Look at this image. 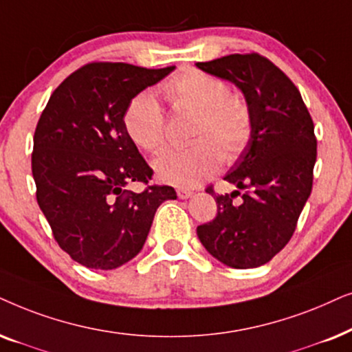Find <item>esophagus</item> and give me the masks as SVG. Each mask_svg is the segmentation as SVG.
Wrapping results in <instances>:
<instances>
[{
	"label": "esophagus",
	"mask_w": 352,
	"mask_h": 352,
	"mask_svg": "<svg viewBox=\"0 0 352 352\" xmlns=\"http://www.w3.org/2000/svg\"><path fill=\"white\" fill-rule=\"evenodd\" d=\"M191 195H193V191H191V190H186V188H179V190H177V196H179L180 199L190 198Z\"/></svg>",
	"instance_id": "esophagus-1"
}]
</instances>
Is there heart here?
Returning <instances> with one entry per match:
<instances>
[{"mask_svg":"<svg viewBox=\"0 0 352 352\" xmlns=\"http://www.w3.org/2000/svg\"><path fill=\"white\" fill-rule=\"evenodd\" d=\"M164 96L177 111L198 112L188 148L167 149L154 161L157 177L177 186H195L217 172L222 162H235L252 137V111L217 75L185 69L162 85ZM125 132L148 153L166 144L167 122L154 95L143 91L124 112Z\"/></svg>","mask_w":352,"mask_h":352,"instance_id":"1","label":"heart"}]
</instances>
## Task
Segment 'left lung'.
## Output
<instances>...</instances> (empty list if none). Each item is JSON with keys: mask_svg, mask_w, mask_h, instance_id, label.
Segmentation results:
<instances>
[{"mask_svg": "<svg viewBox=\"0 0 352 352\" xmlns=\"http://www.w3.org/2000/svg\"><path fill=\"white\" fill-rule=\"evenodd\" d=\"M196 65L235 83L252 111L251 142L225 175L238 190L219 195L212 185L206 188L217 203V215L196 228L198 238L225 265H264L292 240L311 195L317 159L312 117L287 74L259 53ZM240 194L242 199L233 201Z\"/></svg>", "mask_w": 352, "mask_h": 352, "instance_id": "left-lung-1", "label": "left lung"}]
</instances>
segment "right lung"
Segmentation results:
<instances>
[{
	"instance_id": "add662e5",
	"label": "right lung",
	"mask_w": 352,
	"mask_h": 352,
	"mask_svg": "<svg viewBox=\"0 0 352 352\" xmlns=\"http://www.w3.org/2000/svg\"><path fill=\"white\" fill-rule=\"evenodd\" d=\"M127 63H88L51 95L34 135L36 201L60 250L88 269L112 270L142 251L172 186L151 185L148 166L124 127L132 98L168 75ZM145 185L140 194L126 186Z\"/></svg>"
}]
</instances>
